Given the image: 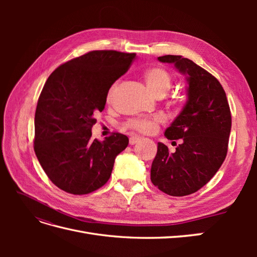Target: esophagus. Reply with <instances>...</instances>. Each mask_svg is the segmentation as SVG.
Returning <instances> with one entry per match:
<instances>
[{
	"label": "esophagus",
	"mask_w": 257,
	"mask_h": 257,
	"mask_svg": "<svg viewBox=\"0 0 257 257\" xmlns=\"http://www.w3.org/2000/svg\"><path fill=\"white\" fill-rule=\"evenodd\" d=\"M142 141V138L141 137H137V136H133V137H131L130 138V145H135V144H137V143H139Z\"/></svg>",
	"instance_id": "34e87169"
}]
</instances>
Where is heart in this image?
Here are the masks:
<instances>
[{
	"label": "heart",
	"mask_w": 257,
	"mask_h": 257,
	"mask_svg": "<svg viewBox=\"0 0 257 257\" xmlns=\"http://www.w3.org/2000/svg\"><path fill=\"white\" fill-rule=\"evenodd\" d=\"M145 81L147 87L157 96H164L172 87L173 78L170 74L162 66H152L145 73ZM116 88V82L113 83L107 92L106 99L107 102H110L113 93ZM163 121L162 116L155 115L151 118H143V119H135L130 121L126 126L133 130H136L141 133L145 134H152L158 130L159 124Z\"/></svg>",
	"instance_id": "heart-1"
}]
</instances>
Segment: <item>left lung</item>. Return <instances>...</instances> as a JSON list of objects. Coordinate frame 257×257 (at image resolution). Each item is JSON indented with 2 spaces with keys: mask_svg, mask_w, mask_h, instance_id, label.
Segmentation results:
<instances>
[{
  "mask_svg": "<svg viewBox=\"0 0 257 257\" xmlns=\"http://www.w3.org/2000/svg\"><path fill=\"white\" fill-rule=\"evenodd\" d=\"M158 60L174 64L188 85L182 110L165 131L167 139H182L181 144L170 153L167 146L158 143L151 181L168 195L185 196L207 184L226 158L230 109L221 83L206 69L181 56Z\"/></svg>",
  "mask_w": 257,
  "mask_h": 257,
  "instance_id": "left-lung-1",
  "label": "left lung"
}]
</instances>
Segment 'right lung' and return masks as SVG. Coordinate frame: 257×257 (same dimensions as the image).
Returning a JSON list of instances; mask_svg holds the SVG:
<instances>
[{
    "label": "right lung",
    "mask_w": 257,
    "mask_h": 257,
    "mask_svg": "<svg viewBox=\"0 0 257 257\" xmlns=\"http://www.w3.org/2000/svg\"><path fill=\"white\" fill-rule=\"evenodd\" d=\"M136 59L135 53L95 50L60 65L48 77L35 111L34 151L59 189L74 195L95 191L110 178L114 160L128 145L113 133L92 141L95 113Z\"/></svg>",
    "instance_id": "add662e5"
}]
</instances>
